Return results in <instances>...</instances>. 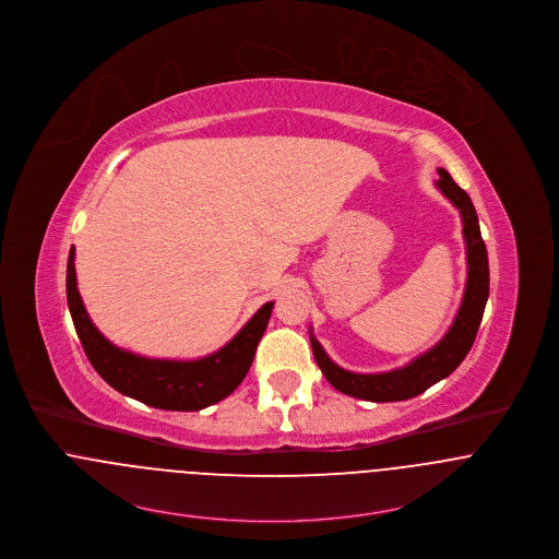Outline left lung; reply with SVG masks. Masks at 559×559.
Returning a JSON list of instances; mask_svg holds the SVG:
<instances>
[{"label":"left lung","instance_id":"left-lung-1","mask_svg":"<svg viewBox=\"0 0 559 559\" xmlns=\"http://www.w3.org/2000/svg\"><path fill=\"white\" fill-rule=\"evenodd\" d=\"M440 179L436 181L438 190L455 204L463 222V239H465V254H467V282L463 301L459 307L457 316L449 329V333L427 353L416 356L400 369L384 371V373H355L340 365H335L318 340L309 331L311 350L318 367L322 369L324 378L344 395H350L365 402H404L425 393L436 382L451 376L461 360L467 356L489 297V258L487 248L480 237L478 215L469 201L467 192L461 190L453 177L438 168Z\"/></svg>","mask_w":559,"mask_h":559}]
</instances>
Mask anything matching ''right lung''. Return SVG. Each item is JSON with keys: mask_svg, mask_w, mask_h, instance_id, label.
Wrapping results in <instances>:
<instances>
[{"mask_svg": "<svg viewBox=\"0 0 559 559\" xmlns=\"http://www.w3.org/2000/svg\"><path fill=\"white\" fill-rule=\"evenodd\" d=\"M66 295L76 335L102 380L136 402L179 412L217 404L243 382L273 309V301L262 305L252 320L213 355L199 360H166L121 350L96 329L76 288L74 246L68 255Z\"/></svg>", "mask_w": 559, "mask_h": 559, "instance_id": "right-lung-1", "label": "right lung"}]
</instances>
